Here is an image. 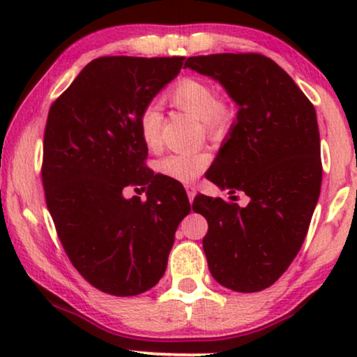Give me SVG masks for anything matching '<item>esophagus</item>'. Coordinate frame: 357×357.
Listing matches in <instances>:
<instances>
[{"label": "esophagus", "instance_id": "esophagus-1", "mask_svg": "<svg viewBox=\"0 0 357 357\" xmlns=\"http://www.w3.org/2000/svg\"><path fill=\"white\" fill-rule=\"evenodd\" d=\"M186 195H188V198H190V202H192V199H195V196H196V186L195 184H186Z\"/></svg>", "mask_w": 357, "mask_h": 357}]
</instances>
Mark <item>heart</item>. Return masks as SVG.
Returning <instances> with one entry per match:
<instances>
[{
  "mask_svg": "<svg viewBox=\"0 0 357 357\" xmlns=\"http://www.w3.org/2000/svg\"><path fill=\"white\" fill-rule=\"evenodd\" d=\"M171 105L188 116L203 122L208 132L223 129L230 121V110L218 102V96L210 85L196 79H183L167 93ZM162 116L155 105H146L137 119L139 134L147 149L155 151L161 146ZM210 162V155L203 151L169 154L158 162V171L176 181H192Z\"/></svg>",
  "mask_w": 357,
  "mask_h": 357,
  "instance_id": "b5f03b06",
  "label": "heart"
}]
</instances>
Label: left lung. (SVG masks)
<instances>
[{"label": "left lung", "mask_w": 357, "mask_h": 357, "mask_svg": "<svg viewBox=\"0 0 357 357\" xmlns=\"http://www.w3.org/2000/svg\"><path fill=\"white\" fill-rule=\"evenodd\" d=\"M184 67L220 82L238 105L208 179L250 198L245 208L195 198L192 210L208 221V267L227 289L258 292L297 257L317 204L322 165L315 109L289 73L260 53L190 56Z\"/></svg>", "instance_id": "8db88e82"}]
</instances>
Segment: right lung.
I'll return each mask as SVG.
<instances>
[{
  "instance_id": "1",
  "label": "right lung",
  "mask_w": 357,
  "mask_h": 357,
  "mask_svg": "<svg viewBox=\"0 0 357 357\" xmlns=\"http://www.w3.org/2000/svg\"><path fill=\"white\" fill-rule=\"evenodd\" d=\"M183 56H100L52 104L43 137L45 198L65 252L102 292L139 296L167 267L186 191L144 165L141 110L178 77ZM148 184L146 199L123 198Z\"/></svg>"
}]
</instances>
